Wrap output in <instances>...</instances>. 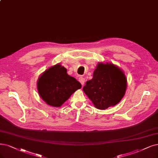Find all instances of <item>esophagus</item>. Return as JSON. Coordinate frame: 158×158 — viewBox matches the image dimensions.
<instances>
[{
  "label": "esophagus",
  "mask_w": 158,
  "mask_h": 158,
  "mask_svg": "<svg viewBox=\"0 0 158 158\" xmlns=\"http://www.w3.org/2000/svg\"><path fill=\"white\" fill-rule=\"evenodd\" d=\"M79 82L81 83V85H84L85 82V78H83V77H79Z\"/></svg>",
  "instance_id": "obj_1"
}]
</instances>
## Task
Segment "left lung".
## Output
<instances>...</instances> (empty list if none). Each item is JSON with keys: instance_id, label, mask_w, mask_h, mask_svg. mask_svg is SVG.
<instances>
[{"instance_id": "left-lung-1", "label": "left lung", "mask_w": 158, "mask_h": 158, "mask_svg": "<svg viewBox=\"0 0 158 158\" xmlns=\"http://www.w3.org/2000/svg\"><path fill=\"white\" fill-rule=\"evenodd\" d=\"M126 86V76L120 68L113 64L100 63L93 78L86 81L83 91L96 108L103 110L120 102Z\"/></svg>"}]
</instances>
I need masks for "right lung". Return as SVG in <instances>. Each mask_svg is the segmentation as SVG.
I'll return each instance as SVG.
<instances>
[{
  "label": "right lung",
  "instance_id": "obj_1",
  "mask_svg": "<svg viewBox=\"0 0 158 158\" xmlns=\"http://www.w3.org/2000/svg\"><path fill=\"white\" fill-rule=\"evenodd\" d=\"M40 97L49 106L60 107L73 92L81 88V84L67 74L60 64L51 67L40 76L38 81Z\"/></svg>",
  "mask_w": 158,
  "mask_h": 158
}]
</instances>
